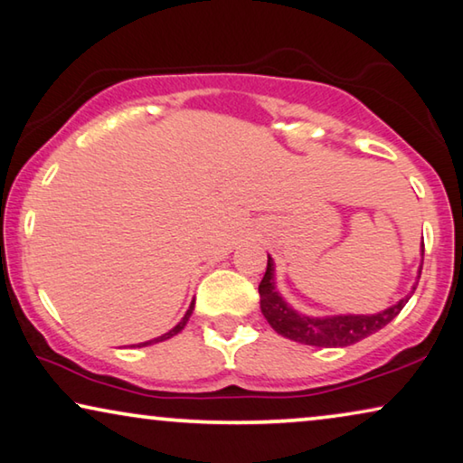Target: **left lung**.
<instances>
[{"label":"left lung","instance_id":"left-lung-1","mask_svg":"<svg viewBox=\"0 0 463 463\" xmlns=\"http://www.w3.org/2000/svg\"><path fill=\"white\" fill-rule=\"evenodd\" d=\"M424 251V250H421ZM424 256V253H421ZM421 275V270H420ZM418 275V281H420ZM418 285V283H415ZM413 285V291H415ZM260 308L270 327L277 331L279 335L289 337V340L306 344V346H318V348H344L353 346V344L364 340L375 331L392 321L399 312L405 308L411 294L405 296L401 302H396L390 308L377 312V315H335V317H306L299 315L285 299L279 296L275 288V264L269 256V264H266V272L262 283H260Z\"/></svg>","mask_w":463,"mask_h":463}]
</instances>
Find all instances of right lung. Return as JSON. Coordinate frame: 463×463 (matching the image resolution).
Returning <instances> with one entry per match:
<instances>
[{"instance_id": "right-lung-1", "label": "right lung", "mask_w": 463, "mask_h": 463, "mask_svg": "<svg viewBox=\"0 0 463 463\" xmlns=\"http://www.w3.org/2000/svg\"><path fill=\"white\" fill-rule=\"evenodd\" d=\"M193 310H194V302L188 306V310H186V315L182 317V321L175 325L174 329H169L167 334H164V335H159V337H155V340H148V342H142V344H138V346L142 348V346H148V344H157V342H164V340H169V337H174L175 334H180L182 329H184V325L188 323V318H191V315H193Z\"/></svg>"}]
</instances>
